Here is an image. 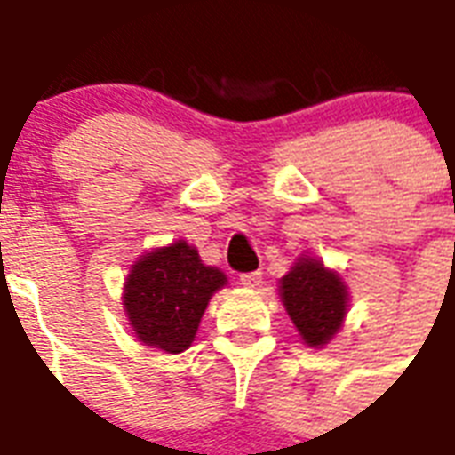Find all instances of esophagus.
<instances>
[{"instance_id": "1", "label": "esophagus", "mask_w": 455, "mask_h": 455, "mask_svg": "<svg viewBox=\"0 0 455 455\" xmlns=\"http://www.w3.org/2000/svg\"><path fill=\"white\" fill-rule=\"evenodd\" d=\"M241 283L243 286H248V289H258L259 283H262V272L241 274Z\"/></svg>"}]
</instances>
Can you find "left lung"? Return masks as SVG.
Returning a JSON list of instances; mask_svg holds the SVG:
<instances>
[{
    "label": "left lung",
    "instance_id": "left-lung-1",
    "mask_svg": "<svg viewBox=\"0 0 455 455\" xmlns=\"http://www.w3.org/2000/svg\"><path fill=\"white\" fill-rule=\"evenodd\" d=\"M279 293L303 341L312 348H322L341 329L348 291L341 276L327 269L320 259H298L282 279Z\"/></svg>",
    "mask_w": 455,
    "mask_h": 455
}]
</instances>
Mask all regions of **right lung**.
Wrapping results in <instances>:
<instances>
[{
	"label": "right lung",
	"instance_id": "right-lung-1",
	"mask_svg": "<svg viewBox=\"0 0 455 455\" xmlns=\"http://www.w3.org/2000/svg\"><path fill=\"white\" fill-rule=\"evenodd\" d=\"M227 274L203 265L193 245L176 241L138 258L124 283V310L135 336L152 348L181 353L200 327Z\"/></svg>",
	"mask_w": 455,
	"mask_h": 455
}]
</instances>
